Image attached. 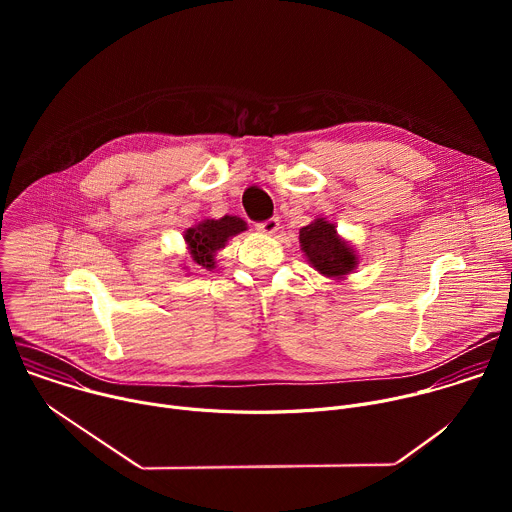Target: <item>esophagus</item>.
<instances>
[{"instance_id": "esophagus-1", "label": "esophagus", "mask_w": 512, "mask_h": 512, "mask_svg": "<svg viewBox=\"0 0 512 512\" xmlns=\"http://www.w3.org/2000/svg\"><path fill=\"white\" fill-rule=\"evenodd\" d=\"M257 231L263 235H275L279 231V218H269V221L259 223Z\"/></svg>"}]
</instances>
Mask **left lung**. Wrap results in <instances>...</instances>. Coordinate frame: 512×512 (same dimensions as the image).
<instances>
[{
  "mask_svg": "<svg viewBox=\"0 0 512 512\" xmlns=\"http://www.w3.org/2000/svg\"><path fill=\"white\" fill-rule=\"evenodd\" d=\"M300 247L308 263L330 279H346L360 261L354 245L340 237L336 225L324 216H316L308 227L300 229Z\"/></svg>",
  "mask_w": 512,
  "mask_h": 512,
  "instance_id": "obj_1",
  "label": "left lung"
}]
</instances>
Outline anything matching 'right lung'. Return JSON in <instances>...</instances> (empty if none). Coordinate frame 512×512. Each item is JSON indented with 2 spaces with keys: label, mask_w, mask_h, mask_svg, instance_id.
Here are the masks:
<instances>
[{
  "label": "right lung",
  "mask_w": 512,
  "mask_h": 512,
  "mask_svg": "<svg viewBox=\"0 0 512 512\" xmlns=\"http://www.w3.org/2000/svg\"><path fill=\"white\" fill-rule=\"evenodd\" d=\"M247 231V223L239 216L225 214L223 218H204L184 231L190 259L202 269L216 267V253L225 249L229 239Z\"/></svg>",
  "instance_id": "right-lung-1"
}]
</instances>
